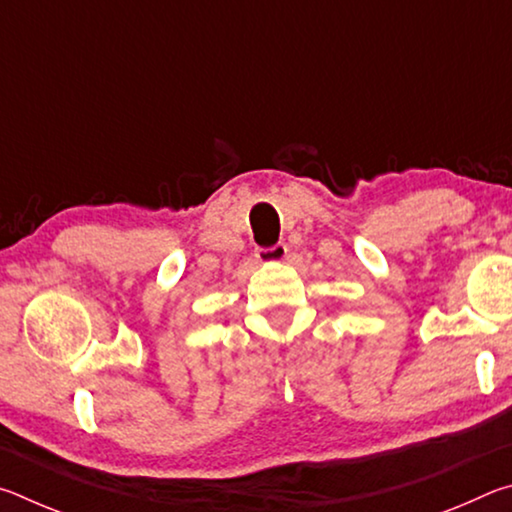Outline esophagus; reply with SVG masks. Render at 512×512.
Segmentation results:
<instances>
[{
	"label": "esophagus",
	"mask_w": 512,
	"mask_h": 512,
	"mask_svg": "<svg viewBox=\"0 0 512 512\" xmlns=\"http://www.w3.org/2000/svg\"><path fill=\"white\" fill-rule=\"evenodd\" d=\"M287 255H289L287 244H275L273 248H259L257 262L259 264H277V262H284Z\"/></svg>",
	"instance_id": "esophagus-1"
}]
</instances>
